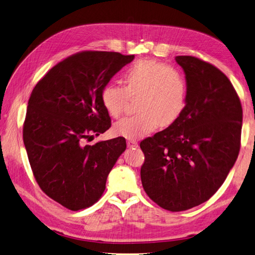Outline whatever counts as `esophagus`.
Listing matches in <instances>:
<instances>
[{"label":"esophagus","instance_id":"obj_1","mask_svg":"<svg viewBox=\"0 0 255 255\" xmlns=\"http://www.w3.org/2000/svg\"><path fill=\"white\" fill-rule=\"evenodd\" d=\"M127 146L129 148H136L138 146V143L136 140H128L127 141Z\"/></svg>","mask_w":255,"mask_h":255}]
</instances>
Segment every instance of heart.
<instances>
[{"instance_id":"b5f03b06","label":"heart","mask_w":255,"mask_h":255,"mask_svg":"<svg viewBox=\"0 0 255 255\" xmlns=\"http://www.w3.org/2000/svg\"><path fill=\"white\" fill-rule=\"evenodd\" d=\"M124 86L107 84L101 93L106 112L118 118L129 102L136 99L137 114L118 121L116 133L129 139L147 135L157 126L168 127L180 118L187 102V81L174 66L154 59H140L123 75Z\"/></svg>"}]
</instances>
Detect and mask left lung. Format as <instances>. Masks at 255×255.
I'll return each mask as SVG.
<instances>
[{"mask_svg":"<svg viewBox=\"0 0 255 255\" xmlns=\"http://www.w3.org/2000/svg\"><path fill=\"white\" fill-rule=\"evenodd\" d=\"M175 60L187 81L186 106L175 123L140 141V179L155 203L181 212L207 201L225 181L239 155L243 112L216 66L193 56Z\"/></svg>","mask_w":255,"mask_h":255,"instance_id":"1","label":"left lung"}]
</instances>
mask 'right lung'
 Wrapping results in <instances>:
<instances>
[{"label": "right lung", "mask_w": 255, "mask_h": 255, "mask_svg": "<svg viewBox=\"0 0 255 255\" xmlns=\"http://www.w3.org/2000/svg\"><path fill=\"white\" fill-rule=\"evenodd\" d=\"M133 59L117 52L77 53L53 66L31 93L23 138L33 175L43 192L71 210L100 199L126 150L121 136L93 146L86 141L112 125L101 93Z\"/></svg>", "instance_id": "right-lung-1"}]
</instances>
